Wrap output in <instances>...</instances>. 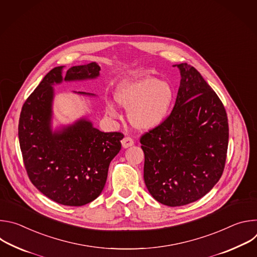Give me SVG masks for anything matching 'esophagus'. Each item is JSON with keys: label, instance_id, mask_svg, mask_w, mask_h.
Instances as JSON below:
<instances>
[{"label": "esophagus", "instance_id": "esophagus-1", "mask_svg": "<svg viewBox=\"0 0 257 257\" xmlns=\"http://www.w3.org/2000/svg\"><path fill=\"white\" fill-rule=\"evenodd\" d=\"M121 142H122V145L124 149H127V148H129V146H132L134 144V140L129 136H125Z\"/></svg>", "mask_w": 257, "mask_h": 257}]
</instances>
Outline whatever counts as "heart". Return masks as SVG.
<instances>
[{
    "instance_id": "obj_1",
    "label": "heart",
    "mask_w": 257,
    "mask_h": 257,
    "mask_svg": "<svg viewBox=\"0 0 257 257\" xmlns=\"http://www.w3.org/2000/svg\"><path fill=\"white\" fill-rule=\"evenodd\" d=\"M116 101L129 109L130 123L137 129L151 130L162 124L171 112L175 100L174 87L153 76H136L122 81L116 88ZM106 113L117 117L118 112L111 102Z\"/></svg>"
}]
</instances>
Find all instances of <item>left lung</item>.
Instances as JSON below:
<instances>
[{
    "instance_id": "1",
    "label": "left lung",
    "mask_w": 257,
    "mask_h": 257,
    "mask_svg": "<svg viewBox=\"0 0 257 257\" xmlns=\"http://www.w3.org/2000/svg\"><path fill=\"white\" fill-rule=\"evenodd\" d=\"M175 66L181 81L173 111L140 137L145 185L168 206L194 202L212 189L223 175L229 142L222 100L194 67Z\"/></svg>"
}]
</instances>
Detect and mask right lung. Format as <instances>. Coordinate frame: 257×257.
Here are the masks:
<instances>
[{
    "instance_id": "right-lung-1",
    "label": "right lung",
    "mask_w": 257,
    "mask_h": 257,
    "mask_svg": "<svg viewBox=\"0 0 257 257\" xmlns=\"http://www.w3.org/2000/svg\"><path fill=\"white\" fill-rule=\"evenodd\" d=\"M52 69L25 100L18 136L23 163L32 184L50 199L81 206L102 191L108 166L121 150V132L104 133L81 119L61 131L51 129L54 83L82 80L99 75L96 63ZM90 94L86 92H78Z\"/></svg>"
}]
</instances>
